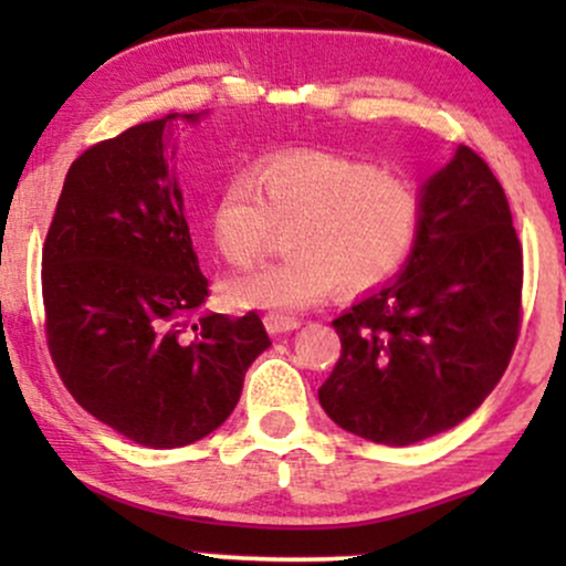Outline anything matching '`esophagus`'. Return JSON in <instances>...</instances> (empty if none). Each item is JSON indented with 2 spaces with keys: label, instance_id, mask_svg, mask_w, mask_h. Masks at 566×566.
<instances>
[{
  "label": "esophagus",
  "instance_id": "esophagus-1",
  "mask_svg": "<svg viewBox=\"0 0 566 566\" xmlns=\"http://www.w3.org/2000/svg\"><path fill=\"white\" fill-rule=\"evenodd\" d=\"M263 322H265V329H269L271 335H284V333H292V329L301 327V319H297V316L276 314V311H269V314L263 316Z\"/></svg>",
  "mask_w": 566,
  "mask_h": 566
}]
</instances>
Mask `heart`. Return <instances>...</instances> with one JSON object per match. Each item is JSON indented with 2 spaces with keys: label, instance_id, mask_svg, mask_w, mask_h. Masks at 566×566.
I'll return each mask as SVG.
<instances>
[{
  "label": "heart",
  "instance_id": "obj_1",
  "mask_svg": "<svg viewBox=\"0 0 566 566\" xmlns=\"http://www.w3.org/2000/svg\"><path fill=\"white\" fill-rule=\"evenodd\" d=\"M292 229V258L223 284L237 308L276 314L322 303L335 284L346 295L399 274L420 231V193L399 172L327 151H282L255 178L233 175L210 207L212 242L226 261L250 265L274 233Z\"/></svg>",
  "mask_w": 566,
  "mask_h": 566
}]
</instances>
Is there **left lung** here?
Here are the masks:
<instances>
[{
  "instance_id": "left-lung-1",
  "label": "left lung",
  "mask_w": 566,
  "mask_h": 566,
  "mask_svg": "<svg viewBox=\"0 0 566 566\" xmlns=\"http://www.w3.org/2000/svg\"><path fill=\"white\" fill-rule=\"evenodd\" d=\"M522 244L503 186L460 146L420 191V231L394 282L333 322L340 359L319 405L343 431L407 447L490 396L522 324Z\"/></svg>"
}]
</instances>
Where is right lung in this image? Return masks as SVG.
<instances>
[{
  "label": "right lung",
  "instance_id": "obj_1",
  "mask_svg": "<svg viewBox=\"0 0 566 566\" xmlns=\"http://www.w3.org/2000/svg\"><path fill=\"white\" fill-rule=\"evenodd\" d=\"M172 119L143 122L74 159L42 250L44 333L63 386L154 450L223 426L247 367L271 346L255 311L201 314L210 290L172 170Z\"/></svg>",
  "mask_w": 566,
  "mask_h": 566
}]
</instances>
